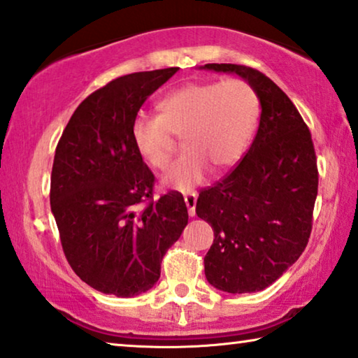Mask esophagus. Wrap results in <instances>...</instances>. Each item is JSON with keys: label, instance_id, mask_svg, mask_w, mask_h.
<instances>
[{"label": "esophagus", "instance_id": "34e87169", "mask_svg": "<svg viewBox=\"0 0 358 358\" xmlns=\"http://www.w3.org/2000/svg\"><path fill=\"white\" fill-rule=\"evenodd\" d=\"M196 201H197L196 193H189V194L185 196V204H186V207H188L189 217L196 215Z\"/></svg>", "mask_w": 358, "mask_h": 358}]
</instances>
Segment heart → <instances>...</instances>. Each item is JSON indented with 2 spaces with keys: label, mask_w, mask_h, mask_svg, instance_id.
I'll list each match as a JSON object with an SVG mask.
<instances>
[{
  "label": "heart",
  "mask_w": 358,
  "mask_h": 358,
  "mask_svg": "<svg viewBox=\"0 0 358 358\" xmlns=\"http://www.w3.org/2000/svg\"><path fill=\"white\" fill-rule=\"evenodd\" d=\"M157 109L159 115L135 117L133 145L143 161L162 170L172 159V135L183 136L186 152L162 185L186 193L202 183L209 165L225 170L243 157L259 124L260 101L243 80L191 82L165 94Z\"/></svg>",
  "instance_id": "obj_1"
}]
</instances>
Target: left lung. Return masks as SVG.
I'll return each instance as SVG.
<instances>
[{"label": "left lung", "instance_id": "1", "mask_svg": "<svg viewBox=\"0 0 358 358\" xmlns=\"http://www.w3.org/2000/svg\"><path fill=\"white\" fill-rule=\"evenodd\" d=\"M199 69L241 77L260 101V122L243 161L201 191L196 213L213 228L206 278L230 294L262 291L301 257L312 231L318 170L312 135L286 93L236 64Z\"/></svg>", "mask_w": 358, "mask_h": 358}]
</instances>
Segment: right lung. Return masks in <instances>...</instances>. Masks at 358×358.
Segmentation results:
<instances>
[{
    "instance_id": "1",
    "label": "right lung",
    "mask_w": 358,
    "mask_h": 358,
    "mask_svg": "<svg viewBox=\"0 0 358 358\" xmlns=\"http://www.w3.org/2000/svg\"><path fill=\"white\" fill-rule=\"evenodd\" d=\"M178 67L112 80L73 112L57 143L51 212L72 270L96 291L117 297L146 292L165 252L188 223L180 193L152 197L154 175L135 149L131 124L145 101Z\"/></svg>"
}]
</instances>
